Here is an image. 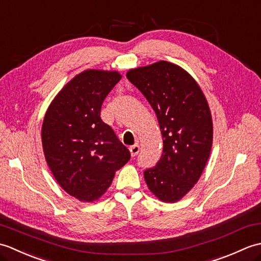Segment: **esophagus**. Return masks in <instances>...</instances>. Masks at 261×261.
<instances>
[{"label":"esophagus","instance_id":"obj_1","mask_svg":"<svg viewBox=\"0 0 261 261\" xmlns=\"http://www.w3.org/2000/svg\"><path fill=\"white\" fill-rule=\"evenodd\" d=\"M139 151H140V146L138 145H135V146H132V147H130V152H131V156L132 157H136L138 153H139Z\"/></svg>","mask_w":261,"mask_h":261}]
</instances>
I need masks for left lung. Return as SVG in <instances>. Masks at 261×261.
<instances>
[{
  "label": "left lung",
  "instance_id": "1",
  "mask_svg": "<svg viewBox=\"0 0 261 261\" xmlns=\"http://www.w3.org/2000/svg\"><path fill=\"white\" fill-rule=\"evenodd\" d=\"M126 77L157 115L163 136V154L143 176L162 202L175 203L198 181L213 143L208 103L196 81L173 63H153L132 68Z\"/></svg>",
  "mask_w": 261,
  "mask_h": 261
}]
</instances>
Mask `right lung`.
<instances>
[{
    "mask_svg": "<svg viewBox=\"0 0 261 261\" xmlns=\"http://www.w3.org/2000/svg\"><path fill=\"white\" fill-rule=\"evenodd\" d=\"M116 70L86 69L71 79L49 105L41 127L42 149L59 186L81 202L108 191L130 151L101 119V108L116 83Z\"/></svg>",
    "mask_w": 261,
    "mask_h": 261,
    "instance_id": "obj_1",
    "label": "right lung"
}]
</instances>
